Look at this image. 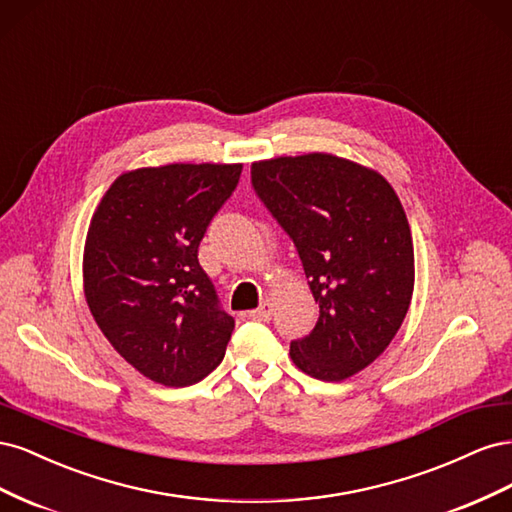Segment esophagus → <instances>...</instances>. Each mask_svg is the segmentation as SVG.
<instances>
[{
	"instance_id": "obj_1",
	"label": "esophagus",
	"mask_w": 512,
	"mask_h": 512,
	"mask_svg": "<svg viewBox=\"0 0 512 512\" xmlns=\"http://www.w3.org/2000/svg\"><path fill=\"white\" fill-rule=\"evenodd\" d=\"M271 316H273V305L269 301H265L258 309H252V312H250V318L260 320V322L271 320Z\"/></svg>"
}]
</instances>
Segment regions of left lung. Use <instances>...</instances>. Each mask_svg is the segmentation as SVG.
<instances>
[{"label": "left lung", "mask_w": 512, "mask_h": 512, "mask_svg": "<svg viewBox=\"0 0 512 512\" xmlns=\"http://www.w3.org/2000/svg\"><path fill=\"white\" fill-rule=\"evenodd\" d=\"M252 185L297 245L320 307L290 344L307 376L342 382L393 342L414 290V245L399 196L378 170L333 153L252 164Z\"/></svg>", "instance_id": "1"}]
</instances>
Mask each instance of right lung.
Returning a JSON list of instances; mask_svg holds the SVG:
<instances>
[{
  "label": "right lung",
  "instance_id": "right-lung-1",
  "mask_svg": "<svg viewBox=\"0 0 512 512\" xmlns=\"http://www.w3.org/2000/svg\"><path fill=\"white\" fill-rule=\"evenodd\" d=\"M241 168L128 170L91 218L83 254L89 312L123 359L158 384H196L224 359L235 318L220 309L198 245Z\"/></svg>",
  "mask_w": 512,
  "mask_h": 512
}]
</instances>
